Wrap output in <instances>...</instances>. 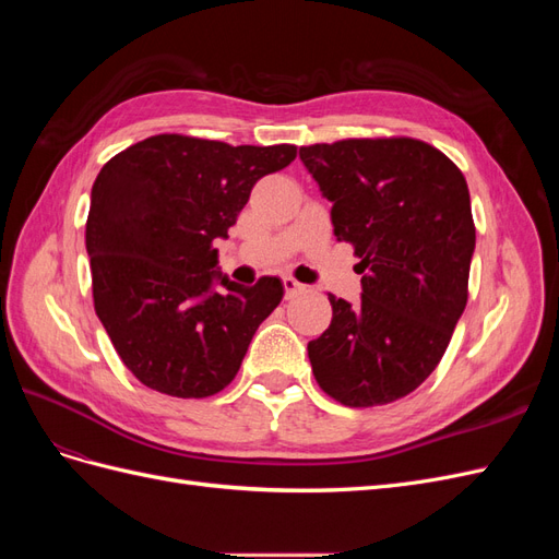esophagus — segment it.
<instances>
[{
	"label": "esophagus",
	"mask_w": 559,
	"mask_h": 559,
	"mask_svg": "<svg viewBox=\"0 0 559 559\" xmlns=\"http://www.w3.org/2000/svg\"><path fill=\"white\" fill-rule=\"evenodd\" d=\"M282 284H284V296H286V298H294L296 294L306 292V286H302L300 282H296L294 277H284Z\"/></svg>",
	"instance_id": "esophagus-1"
}]
</instances>
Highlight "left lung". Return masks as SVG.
<instances>
[{
  "mask_svg": "<svg viewBox=\"0 0 559 559\" xmlns=\"http://www.w3.org/2000/svg\"><path fill=\"white\" fill-rule=\"evenodd\" d=\"M300 160L333 202V233L354 247L361 275L357 306L329 296L331 326L308 343L312 373L349 408L408 396L466 308L476 249L466 179L411 138L300 146Z\"/></svg>",
  "mask_w": 559,
  "mask_h": 559,
  "instance_id": "obj_1",
  "label": "left lung"
}]
</instances>
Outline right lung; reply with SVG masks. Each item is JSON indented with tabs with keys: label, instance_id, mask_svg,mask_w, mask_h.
<instances>
[{
	"label": "right lung",
	"instance_id": "add662e5",
	"mask_svg": "<svg viewBox=\"0 0 559 559\" xmlns=\"http://www.w3.org/2000/svg\"><path fill=\"white\" fill-rule=\"evenodd\" d=\"M294 158V144L154 134L99 170L86 222L95 312L142 384L205 399L238 376L284 284L230 282L214 240L228 238L253 183Z\"/></svg>",
	"mask_w": 559,
	"mask_h": 559
}]
</instances>
